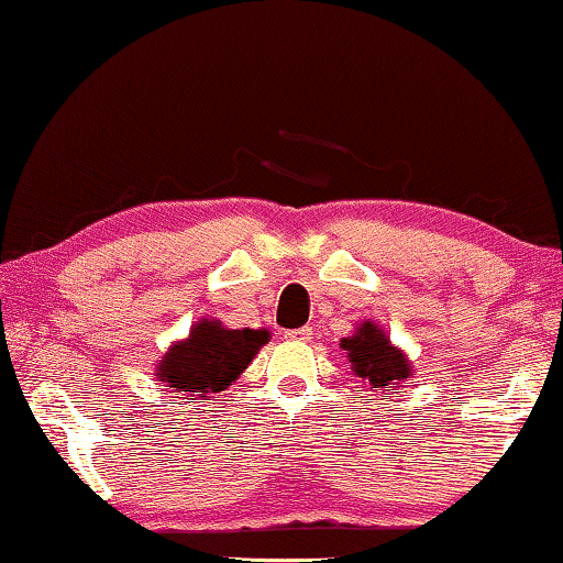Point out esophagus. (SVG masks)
<instances>
[{"instance_id": "1", "label": "esophagus", "mask_w": 563, "mask_h": 563, "mask_svg": "<svg viewBox=\"0 0 563 563\" xmlns=\"http://www.w3.org/2000/svg\"><path fill=\"white\" fill-rule=\"evenodd\" d=\"M285 339H288V341H310V339H313V329H308V325H303V329L285 331Z\"/></svg>"}]
</instances>
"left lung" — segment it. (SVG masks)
<instances>
[{
  "instance_id": "8db88e82",
  "label": "left lung",
  "mask_w": 563,
  "mask_h": 563,
  "mask_svg": "<svg viewBox=\"0 0 563 563\" xmlns=\"http://www.w3.org/2000/svg\"><path fill=\"white\" fill-rule=\"evenodd\" d=\"M339 346L346 354L351 372L362 376L372 391H391L397 384L412 379V364L405 351L394 346L389 333L379 329L372 318L356 325V331L341 339Z\"/></svg>"
}]
</instances>
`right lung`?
<instances>
[{"label": "right lung", "instance_id": "obj_1", "mask_svg": "<svg viewBox=\"0 0 563 563\" xmlns=\"http://www.w3.org/2000/svg\"><path fill=\"white\" fill-rule=\"evenodd\" d=\"M267 341V329H228L217 318H199L187 339L174 341L158 358L154 376L169 391L212 397L238 382Z\"/></svg>", "mask_w": 563, "mask_h": 563}]
</instances>
